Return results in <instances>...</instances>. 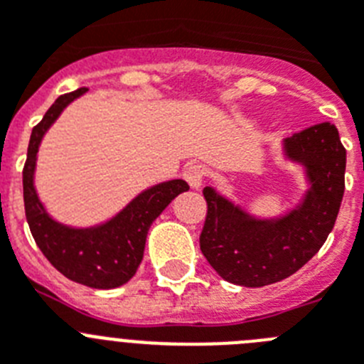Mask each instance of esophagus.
Listing matches in <instances>:
<instances>
[{
    "instance_id": "34e87169",
    "label": "esophagus",
    "mask_w": 364,
    "mask_h": 364,
    "mask_svg": "<svg viewBox=\"0 0 364 364\" xmlns=\"http://www.w3.org/2000/svg\"><path fill=\"white\" fill-rule=\"evenodd\" d=\"M205 169L200 166V164H189L184 169V178L191 189H200L202 182H204Z\"/></svg>"
}]
</instances>
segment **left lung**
Returning a JSON list of instances; mask_svg holds the SVG:
<instances>
[{"mask_svg": "<svg viewBox=\"0 0 364 364\" xmlns=\"http://www.w3.org/2000/svg\"><path fill=\"white\" fill-rule=\"evenodd\" d=\"M284 162L301 167L306 189L279 215L247 211L211 186L200 250L231 284L260 288L294 275L333 230L345 193L346 149L336 125L317 124L281 142Z\"/></svg>", "mask_w": 364, "mask_h": 364, "instance_id": "1", "label": "left lung"}]
</instances>
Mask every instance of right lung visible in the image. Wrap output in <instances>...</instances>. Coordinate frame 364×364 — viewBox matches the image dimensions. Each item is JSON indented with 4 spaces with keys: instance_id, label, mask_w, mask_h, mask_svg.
<instances>
[{
    "instance_id": "1",
    "label": "right lung",
    "mask_w": 364,
    "mask_h": 364,
    "mask_svg": "<svg viewBox=\"0 0 364 364\" xmlns=\"http://www.w3.org/2000/svg\"><path fill=\"white\" fill-rule=\"evenodd\" d=\"M85 92L87 89H78L60 96L32 129L23 167L25 215L38 247L58 272L78 284L112 290L136 273L151 224L189 186L182 178L164 180L138 193L111 218L92 226H70L56 220L38 195V151L60 114Z\"/></svg>"
}]
</instances>
